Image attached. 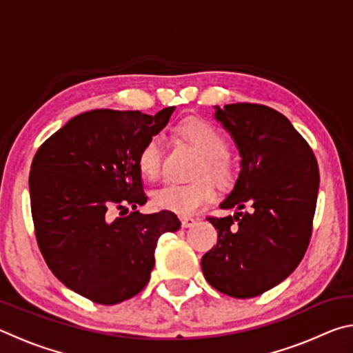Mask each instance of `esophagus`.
<instances>
[{
    "instance_id": "1",
    "label": "esophagus",
    "mask_w": 353,
    "mask_h": 353,
    "mask_svg": "<svg viewBox=\"0 0 353 353\" xmlns=\"http://www.w3.org/2000/svg\"><path fill=\"white\" fill-rule=\"evenodd\" d=\"M181 223H182V227H185V229H188V227H193L196 224V219L194 218H190V216H182L181 218Z\"/></svg>"
}]
</instances>
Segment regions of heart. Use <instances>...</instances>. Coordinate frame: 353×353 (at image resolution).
I'll use <instances>...</instances> for the list:
<instances>
[{
  "mask_svg": "<svg viewBox=\"0 0 353 353\" xmlns=\"http://www.w3.org/2000/svg\"><path fill=\"white\" fill-rule=\"evenodd\" d=\"M174 134L201 154L202 160L196 168V179L188 183L170 182L152 193V204L160 210L177 214L198 212L214 198V185L230 188L238 177V168L229 155V143L221 130L210 121L191 117L174 128ZM163 162V143L152 135L143 141L137 154V166L148 179L159 177Z\"/></svg>",
  "mask_w": 353,
  "mask_h": 353,
  "instance_id": "b5f03b06",
  "label": "heart"
}]
</instances>
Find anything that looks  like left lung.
I'll return each mask as SVG.
<instances>
[{
  "label": "left lung",
  "mask_w": 353,
  "mask_h": 353,
  "mask_svg": "<svg viewBox=\"0 0 353 353\" xmlns=\"http://www.w3.org/2000/svg\"><path fill=\"white\" fill-rule=\"evenodd\" d=\"M214 117L240 149L241 171L219 205L238 212L207 218L218 230V243L202 256L201 266L214 290L249 299L283 282L305 255L319 168L305 139L271 107L227 104L216 107Z\"/></svg>",
  "instance_id": "1"
}]
</instances>
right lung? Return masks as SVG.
<instances>
[{"label":"right lung","mask_w":353,"mask_h":353,"mask_svg":"<svg viewBox=\"0 0 353 353\" xmlns=\"http://www.w3.org/2000/svg\"><path fill=\"white\" fill-rule=\"evenodd\" d=\"M172 112H83L34 155L29 194L40 252L67 288L94 303L139 294L151 279L159 238L181 227L172 212H137L146 202L137 154ZM129 206L134 212L126 215Z\"/></svg>","instance_id":"1"}]
</instances>
